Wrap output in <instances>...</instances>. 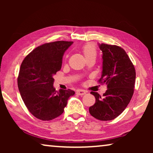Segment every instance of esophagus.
I'll use <instances>...</instances> for the list:
<instances>
[{
	"label": "esophagus",
	"mask_w": 153,
	"mask_h": 153,
	"mask_svg": "<svg viewBox=\"0 0 153 153\" xmlns=\"http://www.w3.org/2000/svg\"><path fill=\"white\" fill-rule=\"evenodd\" d=\"M76 93L79 95H84L86 93V92H85V91H83V90H77Z\"/></svg>",
	"instance_id": "obj_1"
}]
</instances>
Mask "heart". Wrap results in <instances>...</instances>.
Masks as SVG:
<instances>
[{"label": "heart", "instance_id": "b5f03b06", "mask_svg": "<svg viewBox=\"0 0 153 153\" xmlns=\"http://www.w3.org/2000/svg\"><path fill=\"white\" fill-rule=\"evenodd\" d=\"M82 52L85 59L89 58H96V56H97L96 48L91 44L84 46L82 49Z\"/></svg>", "mask_w": 153, "mask_h": 153}]
</instances>
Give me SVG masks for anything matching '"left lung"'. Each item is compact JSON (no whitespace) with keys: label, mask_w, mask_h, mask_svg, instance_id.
<instances>
[{"label":"left lung","mask_w":153,"mask_h":153,"mask_svg":"<svg viewBox=\"0 0 153 153\" xmlns=\"http://www.w3.org/2000/svg\"><path fill=\"white\" fill-rule=\"evenodd\" d=\"M102 52V72L100 82L106 83L103 96L91 92L95 103L89 108L92 116L100 120L116 118L130 102L134 88L136 72L128 55L116 45L99 44Z\"/></svg>","instance_id":"left-lung-1"}]
</instances>
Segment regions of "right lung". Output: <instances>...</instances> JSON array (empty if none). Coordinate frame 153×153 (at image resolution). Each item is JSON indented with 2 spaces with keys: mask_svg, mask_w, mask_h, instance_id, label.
Returning <instances> with one entry per match:
<instances>
[{
  "mask_svg": "<svg viewBox=\"0 0 153 153\" xmlns=\"http://www.w3.org/2000/svg\"><path fill=\"white\" fill-rule=\"evenodd\" d=\"M73 42L46 43L33 50L23 60L17 79L19 91L29 111L42 120L60 116L72 90L56 91L53 75L61 69L62 56Z\"/></svg>",
  "mask_w": 153,
  "mask_h": 153,
  "instance_id": "1",
  "label": "right lung"
}]
</instances>
